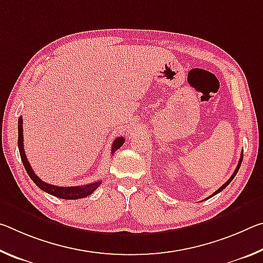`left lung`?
Instances as JSON below:
<instances>
[{
    "label": "left lung",
    "mask_w": 263,
    "mask_h": 263,
    "mask_svg": "<svg viewBox=\"0 0 263 263\" xmlns=\"http://www.w3.org/2000/svg\"><path fill=\"white\" fill-rule=\"evenodd\" d=\"M242 158H243V151H242V152H241V155H240V160H239V162H238V166H237V168H235V171H234V173H233V174H232V176H231L230 177V179L228 180V181H226L225 182V183L224 184H222L221 186H220V188L219 189H218V190H216L215 191V193H213L211 196H209V197L208 198H211L212 197V196H215V195H217L218 193H220V191L222 190V189H225L226 188V186H228L230 183H231V181H232L233 179H234V176L235 175H237V173H238V171H239V168H240V166H241V162H242ZM206 198V199H208Z\"/></svg>",
    "instance_id": "8db88e82"
}]
</instances>
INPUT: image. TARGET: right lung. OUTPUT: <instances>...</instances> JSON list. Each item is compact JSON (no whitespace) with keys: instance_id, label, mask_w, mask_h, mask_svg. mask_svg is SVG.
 Returning <instances> with one entry per match:
<instances>
[{"instance_id":"add662e5","label":"right lung","mask_w":263,"mask_h":263,"mask_svg":"<svg viewBox=\"0 0 263 263\" xmlns=\"http://www.w3.org/2000/svg\"><path fill=\"white\" fill-rule=\"evenodd\" d=\"M124 137H119L116 138L114 144H112V149L114 153L117 151L121 146L124 144ZM18 149H20V154H21V159L22 162H23L25 171L28 173L29 176L31 177L35 184H37L39 188L42 190L45 191V193L50 194L52 196H55V197H59L62 199H79V198H83L87 197L90 194L94 193V191L99 188L102 181H97L94 182V183H89L86 185H77V186H58V185H53V184H48L46 182L42 181L39 177L34 174L33 169L31 168L30 162L28 161V158H26L25 152H24V146H23V119L22 117L18 118Z\"/></svg>"}]
</instances>
